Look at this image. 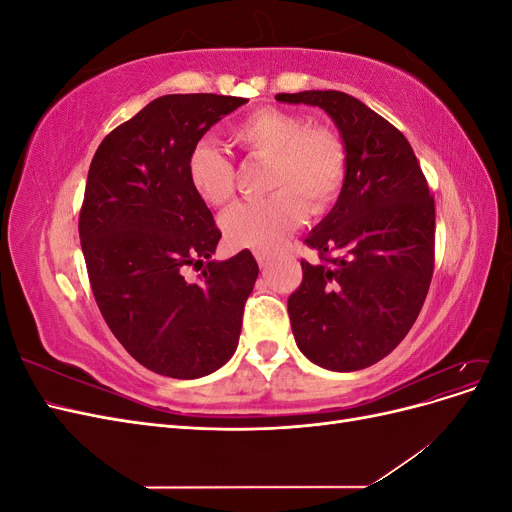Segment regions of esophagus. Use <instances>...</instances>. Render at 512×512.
Returning <instances> with one entry per match:
<instances>
[{
  "label": "esophagus",
  "instance_id": "34e87169",
  "mask_svg": "<svg viewBox=\"0 0 512 512\" xmlns=\"http://www.w3.org/2000/svg\"><path fill=\"white\" fill-rule=\"evenodd\" d=\"M254 256H256V260H258V265H260V267H267L269 262H271V256H269L267 252H256Z\"/></svg>",
  "mask_w": 512,
  "mask_h": 512
}]
</instances>
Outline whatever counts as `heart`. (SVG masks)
<instances>
[{"mask_svg": "<svg viewBox=\"0 0 512 512\" xmlns=\"http://www.w3.org/2000/svg\"><path fill=\"white\" fill-rule=\"evenodd\" d=\"M230 141L245 156L267 160V190L220 220L230 245L269 252L297 228L305 213H327L344 190L348 151L333 128L307 123L294 111L262 106L230 128ZM185 175L194 194L211 207H224L235 196L237 168L220 149L198 141L185 160Z\"/></svg>", "mask_w": 512, "mask_h": 512, "instance_id": "heart-1", "label": "heart"}]
</instances>
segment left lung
Returning <instances> with one entry per match:
<instances>
[{
    "label": "left lung",
    "mask_w": 512,
    "mask_h": 512,
    "mask_svg": "<svg viewBox=\"0 0 512 512\" xmlns=\"http://www.w3.org/2000/svg\"><path fill=\"white\" fill-rule=\"evenodd\" d=\"M320 106L348 151L335 207L305 245L303 282L288 297L290 327L309 361L356 371L391 354L421 314L433 275L436 205L410 143L389 121L344 91L277 94Z\"/></svg>",
    "instance_id": "obj_1"
}]
</instances>
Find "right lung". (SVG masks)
Returning <instances> with one entry per match:
<instances>
[{
	"label": "right lung",
	"instance_id": "obj_1",
	"mask_svg": "<svg viewBox=\"0 0 512 512\" xmlns=\"http://www.w3.org/2000/svg\"><path fill=\"white\" fill-rule=\"evenodd\" d=\"M245 98L170 94L104 136L89 166L79 237L96 303L134 359L194 380L239 344L258 277L252 252L211 260L222 232L185 175L190 149ZM204 267L196 283L184 277Z\"/></svg>",
	"mask_w": 512,
	"mask_h": 512
}]
</instances>
